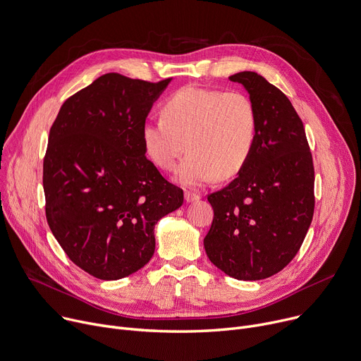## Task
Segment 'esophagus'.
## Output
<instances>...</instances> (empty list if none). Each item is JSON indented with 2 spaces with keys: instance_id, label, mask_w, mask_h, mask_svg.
Here are the masks:
<instances>
[{
  "instance_id": "esophagus-1",
  "label": "esophagus",
  "mask_w": 361,
  "mask_h": 361,
  "mask_svg": "<svg viewBox=\"0 0 361 361\" xmlns=\"http://www.w3.org/2000/svg\"><path fill=\"white\" fill-rule=\"evenodd\" d=\"M184 199H185V202H187V203H192V202H199V200H200V195H199V194H195V192H190V191H187V192H185V195H184Z\"/></svg>"
}]
</instances>
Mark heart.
Listing matches in <instances>:
<instances>
[{"label":"heart","mask_w":361,"mask_h":361,"mask_svg":"<svg viewBox=\"0 0 361 361\" xmlns=\"http://www.w3.org/2000/svg\"><path fill=\"white\" fill-rule=\"evenodd\" d=\"M147 155L162 170H171L178 157L176 180L200 187L238 174L257 135V112L249 96L199 86H184L162 106V116L142 125Z\"/></svg>","instance_id":"b5f03b06"}]
</instances>
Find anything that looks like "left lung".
Returning <instances> with one entry per match:
<instances>
[{"instance_id": "obj_1", "label": "left lung", "mask_w": 361, "mask_h": 361, "mask_svg": "<svg viewBox=\"0 0 361 361\" xmlns=\"http://www.w3.org/2000/svg\"><path fill=\"white\" fill-rule=\"evenodd\" d=\"M257 112V135L238 177L207 200L214 210L204 249L239 281L282 271L298 253L314 214V166L305 129L288 97L264 76L240 72Z\"/></svg>"}]
</instances>
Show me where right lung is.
Masks as SVG:
<instances>
[{"label":"right lung","mask_w":361,"mask_h":361,"mask_svg":"<svg viewBox=\"0 0 361 361\" xmlns=\"http://www.w3.org/2000/svg\"><path fill=\"white\" fill-rule=\"evenodd\" d=\"M171 79L106 73L64 102L43 162L46 217L69 259L116 281L145 267L154 227L181 207L183 190L145 157L142 125Z\"/></svg>","instance_id":"1"}]
</instances>
